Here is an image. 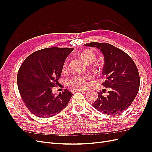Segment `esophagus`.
<instances>
[{
  "instance_id": "obj_1",
  "label": "esophagus",
  "mask_w": 152,
  "mask_h": 152,
  "mask_svg": "<svg viewBox=\"0 0 152 152\" xmlns=\"http://www.w3.org/2000/svg\"><path fill=\"white\" fill-rule=\"evenodd\" d=\"M77 91H79V92H86V90H85V89H72V92H77Z\"/></svg>"
}]
</instances>
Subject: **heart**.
Listing matches in <instances>:
<instances>
[{"instance_id":"b5f03b06","label":"heart","mask_w":152,"mask_h":152,"mask_svg":"<svg viewBox=\"0 0 152 152\" xmlns=\"http://www.w3.org/2000/svg\"><path fill=\"white\" fill-rule=\"evenodd\" d=\"M80 57L81 60L86 63H92L96 58L95 54L89 49H85L80 53ZM67 68V62L65 61L63 65V69L65 70ZM88 76L85 75H76L69 79L68 83V84L77 88H85L87 85Z\"/></svg>"}]
</instances>
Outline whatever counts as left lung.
<instances>
[{
  "label": "left lung",
  "mask_w": 152,
  "mask_h": 152,
  "mask_svg": "<svg viewBox=\"0 0 152 152\" xmlns=\"http://www.w3.org/2000/svg\"><path fill=\"white\" fill-rule=\"evenodd\" d=\"M85 46L97 47L104 55L102 74L107 79L102 84L110 88L108 95L98 92L92 106L102 113L110 115L122 113L131 104L138 93L140 76L137 68L129 55L108 43L90 42Z\"/></svg>",
  "instance_id": "8db88e82"
}]
</instances>
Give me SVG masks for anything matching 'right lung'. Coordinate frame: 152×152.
Returning a JSON list of instances; mask_svg holds the SVG:
<instances>
[{"label":"right lung","instance_id":"obj_1","mask_svg":"<svg viewBox=\"0 0 152 152\" xmlns=\"http://www.w3.org/2000/svg\"><path fill=\"white\" fill-rule=\"evenodd\" d=\"M73 48L50 47L29 55L18 71L17 84L24 104L31 112L41 118L60 113L73 94L68 89L55 95L52 87L57 86L63 65Z\"/></svg>","mask_w":152,"mask_h":152}]
</instances>
